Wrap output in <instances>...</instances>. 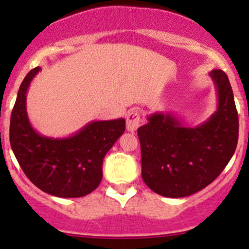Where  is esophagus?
<instances>
[{"label": "esophagus", "mask_w": 249, "mask_h": 249, "mask_svg": "<svg viewBox=\"0 0 249 249\" xmlns=\"http://www.w3.org/2000/svg\"><path fill=\"white\" fill-rule=\"evenodd\" d=\"M141 123H142V115H141L140 110L132 109L127 113V115H126L127 131L135 132L140 127Z\"/></svg>", "instance_id": "1"}]
</instances>
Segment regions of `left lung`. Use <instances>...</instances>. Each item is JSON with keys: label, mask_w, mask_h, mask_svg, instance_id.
<instances>
[{"label": "left lung", "mask_w": 249, "mask_h": 249, "mask_svg": "<svg viewBox=\"0 0 249 249\" xmlns=\"http://www.w3.org/2000/svg\"><path fill=\"white\" fill-rule=\"evenodd\" d=\"M217 109L202 124L185 126L171 113H153L140 127L142 178L161 196L185 197L200 192L225 169L236 150L238 115L229 78L210 72Z\"/></svg>", "instance_id": "obj_1"}]
</instances>
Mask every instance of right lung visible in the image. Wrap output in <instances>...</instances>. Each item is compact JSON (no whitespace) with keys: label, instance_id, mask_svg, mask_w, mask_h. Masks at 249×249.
Here are the masks:
<instances>
[{"label":"right lung","instance_id":"1","mask_svg":"<svg viewBox=\"0 0 249 249\" xmlns=\"http://www.w3.org/2000/svg\"><path fill=\"white\" fill-rule=\"evenodd\" d=\"M41 67L22 80L12 110L9 140L20 167L37 188L57 197H82L102 179L105 155L124 134L125 119L94 120L69 137H48L31 125L26 94Z\"/></svg>","mask_w":249,"mask_h":249}]
</instances>
